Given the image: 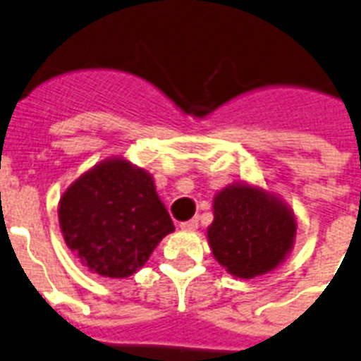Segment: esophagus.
<instances>
[{"mask_svg":"<svg viewBox=\"0 0 361 361\" xmlns=\"http://www.w3.org/2000/svg\"><path fill=\"white\" fill-rule=\"evenodd\" d=\"M197 228H199V222H197V219H191V220H186V222H180V229H183V231H195Z\"/></svg>","mask_w":361,"mask_h":361,"instance_id":"esophagus-1","label":"esophagus"}]
</instances>
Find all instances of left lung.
<instances>
[{"label": "left lung", "mask_w": 361, "mask_h": 361, "mask_svg": "<svg viewBox=\"0 0 361 361\" xmlns=\"http://www.w3.org/2000/svg\"><path fill=\"white\" fill-rule=\"evenodd\" d=\"M298 222L280 195L250 183H233L213 197L208 242L216 262L235 279L275 271L295 245Z\"/></svg>", "instance_id": "8db88e82"}]
</instances>
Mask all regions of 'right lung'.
<instances>
[{"mask_svg":"<svg viewBox=\"0 0 361 361\" xmlns=\"http://www.w3.org/2000/svg\"><path fill=\"white\" fill-rule=\"evenodd\" d=\"M65 244L88 271L126 279L175 231L152 173L124 157H108L79 175L59 206Z\"/></svg>","mask_w":361,"mask_h":361,"instance_id":"obj_1","label":"right lung"}]
</instances>
